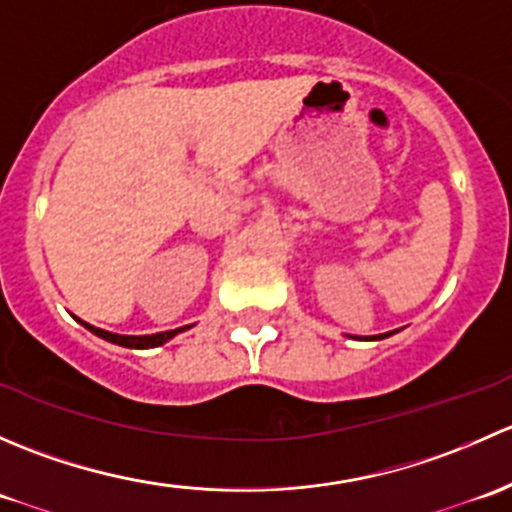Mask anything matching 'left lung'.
<instances>
[{
  "label": "left lung",
  "mask_w": 512,
  "mask_h": 512,
  "mask_svg": "<svg viewBox=\"0 0 512 512\" xmlns=\"http://www.w3.org/2000/svg\"><path fill=\"white\" fill-rule=\"evenodd\" d=\"M399 332V329H394V332H386V334H376V337H366V339H386V337H391V334H396Z\"/></svg>",
  "instance_id": "left-lung-1"
}]
</instances>
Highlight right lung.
<instances>
[{
  "label": "right lung",
  "mask_w": 512,
  "mask_h": 512,
  "mask_svg": "<svg viewBox=\"0 0 512 512\" xmlns=\"http://www.w3.org/2000/svg\"><path fill=\"white\" fill-rule=\"evenodd\" d=\"M79 319V317H76ZM81 322V319H79ZM84 324L89 332H94L96 337L106 339V342L111 344H118V347H128V349H153V347H160V344L170 342V339L175 337V334L185 332V329H190L193 324H188V327H180V329H170V332H158V334H143V337H131V334H113V332H106V329H98L94 324L89 322H81Z\"/></svg>",
  "instance_id": "obj_1"
}]
</instances>
